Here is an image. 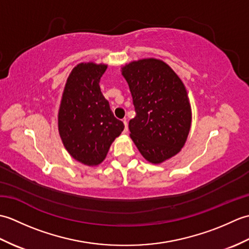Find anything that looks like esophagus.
Listing matches in <instances>:
<instances>
[{
    "instance_id": "1",
    "label": "esophagus",
    "mask_w": 249,
    "mask_h": 249,
    "mask_svg": "<svg viewBox=\"0 0 249 249\" xmlns=\"http://www.w3.org/2000/svg\"><path fill=\"white\" fill-rule=\"evenodd\" d=\"M123 123H124V125H125V128H124V133H127V130H128V126H127V120H126V119H124V120H123Z\"/></svg>"
}]
</instances>
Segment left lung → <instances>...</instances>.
Segmentation results:
<instances>
[{
  "label": "left lung",
  "mask_w": 249,
  "mask_h": 249,
  "mask_svg": "<svg viewBox=\"0 0 249 249\" xmlns=\"http://www.w3.org/2000/svg\"><path fill=\"white\" fill-rule=\"evenodd\" d=\"M128 83L136 116L130 138L141 155L160 163L181 151L192 124V109L181 79L165 62L134 61L122 68Z\"/></svg>",
  "instance_id": "left-lung-1"
}]
</instances>
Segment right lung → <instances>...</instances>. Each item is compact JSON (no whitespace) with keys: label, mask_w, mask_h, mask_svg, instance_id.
Returning a JSON list of instances; mask_svg holds the SVG:
<instances>
[{"label":"right lung","mask_w":249,"mask_h":249,"mask_svg":"<svg viewBox=\"0 0 249 249\" xmlns=\"http://www.w3.org/2000/svg\"><path fill=\"white\" fill-rule=\"evenodd\" d=\"M107 65L80 63L71 71L59 109V133L72 158L87 166L102 162L124 129L100 91Z\"/></svg>","instance_id":"1"}]
</instances>
